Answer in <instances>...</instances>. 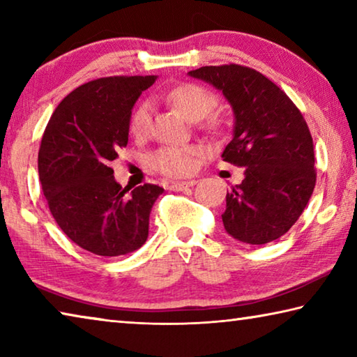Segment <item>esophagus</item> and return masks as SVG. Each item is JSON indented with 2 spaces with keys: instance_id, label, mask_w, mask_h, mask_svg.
<instances>
[{
  "instance_id": "34e87169",
  "label": "esophagus",
  "mask_w": 357,
  "mask_h": 357,
  "mask_svg": "<svg viewBox=\"0 0 357 357\" xmlns=\"http://www.w3.org/2000/svg\"><path fill=\"white\" fill-rule=\"evenodd\" d=\"M195 184H197L195 179H190V181H173V183L168 184V189L174 190V192H179V190L189 189V187H193Z\"/></svg>"
}]
</instances>
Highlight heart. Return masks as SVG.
<instances>
[{"instance_id":"obj_1","label":"heart","mask_w":357,"mask_h":357,"mask_svg":"<svg viewBox=\"0 0 357 357\" xmlns=\"http://www.w3.org/2000/svg\"><path fill=\"white\" fill-rule=\"evenodd\" d=\"M168 104L184 114V116L197 123L201 121L204 129L219 130L220 121L213 114L217 107V98L213 91L198 83H179L174 84L164 94ZM151 124V107L148 102H142L130 116L129 128L134 137H144ZM198 146H164L154 151L149 155V165L153 170L167 176H184L195 168V160L200 155Z\"/></svg>"}]
</instances>
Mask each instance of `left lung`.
I'll use <instances>...</instances> for the list:
<instances>
[{
	"label": "left lung",
	"instance_id": "1",
	"mask_svg": "<svg viewBox=\"0 0 357 357\" xmlns=\"http://www.w3.org/2000/svg\"><path fill=\"white\" fill-rule=\"evenodd\" d=\"M189 75L220 89L234 112L233 140L222 157L243 167L244 179L227 192L223 227L247 244L273 243L294 225L315 189L309 126L293 100L255 69L204 66Z\"/></svg>",
	"mask_w": 357,
	"mask_h": 357
}]
</instances>
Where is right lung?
<instances>
[{
    "label": "right lung",
    "instance_id": "obj_1",
    "mask_svg": "<svg viewBox=\"0 0 357 357\" xmlns=\"http://www.w3.org/2000/svg\"><path fill=\"white\" fill-rule=\"evenodd\" d=\"M155 75H114L66 96L42 137L38 168L48 209L66 236L100 257H119L146 243L149 214L164 189L128 192L110 162L128 146L132 108Z\"/></svg>",
    "mask_w": 357,
    "mask_h": 357
}]
</instances>
